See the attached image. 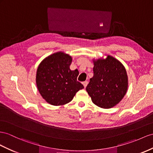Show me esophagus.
I'll list each match as a JSON object with an SVG mask.
<instances>
[{"mask_svg":"<svg viewBox=\"0 0 153 153\" xmlns=\"http://www.w3.org/2000/svg\"><path fill=\"white\" fill-rule=\"evenodd\" d=\"M87 84H88V81H83V85L85 88L86 87H87Z\"/></svg>","mask_w":153,"mask_h":153,"instance_id":"obj_1","label":"esophagus"}]
</instances>
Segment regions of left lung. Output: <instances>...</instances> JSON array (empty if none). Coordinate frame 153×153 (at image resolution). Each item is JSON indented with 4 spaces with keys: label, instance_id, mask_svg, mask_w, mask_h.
<instances>
[{
    "label": "left lung",
    "instance_id": "obj_1",
    "mask_svg": "<svg viewBox=\"0 0 153 153\" xmlns=\"http://www.w3.org/2000/svg\"><path fill=\"white\" fill-rule=\"evenodd\" d=\"M94 64V76L86 90L97 106L103 108L114 107L127 92L126 70L120 61L110 56L105 59H97Z\"/></svg>",
    "mask_w": 153,
    "mask_h": 153
}]
</instances>
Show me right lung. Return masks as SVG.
Listing matches in <instances>:
<instances>
[{
    "label": "right lung",
    "instance_id": "1",
    "mask_svg": "<svg viewBox=\"0 0 153 153\" xmlns=\"http://www.w3.org/2000/svg\"><path fill=\"white\" fill-rule=\"evenodd\" d=\"M72 57L57 52L46 57L37 70L36 83L42 97L48 103L58 106L69 103L76 93L84 88L77 81L79 72L71 70Z\"/></svg>",
    "mask_w": 153,
    "mask_h": 153
}]
</instances>
